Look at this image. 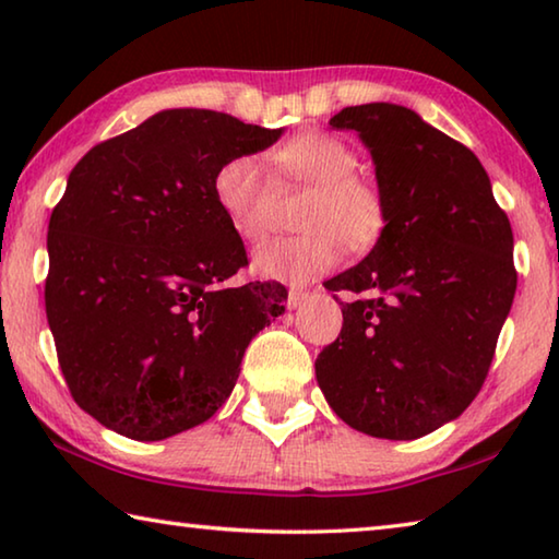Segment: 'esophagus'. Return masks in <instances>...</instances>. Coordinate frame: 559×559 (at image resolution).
<instances>
[{"mask_svg": "<svg viewBox=\"0 0 559 559\" xmlns=\"http://www.w3.org/2000/svg\"><path fill=\"white\" fill-rule=\"evenodd\" d=\"M306 300H308V293H306V290H296V288H293V290L288 293V308H290V310H298Z\"/></svg>", "mask_w": 559, "mask_h": 559, "instance_id": "obj_1", "label": "esophagus"}]
</instances>
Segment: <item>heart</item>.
I'll list each match as a JSON object with an SVG mask.
<instances>
[{"label": "heart", "instance_id": "obj_1", "mask_svg": "<svg viewBox=\"0 0 559 559\" xmlns=\"http://www.w3.org/2000/svg\"><path fill=\"white\" fill-rule=\"evenodd\" d=\"M273 165L283 182L313 187L302 231L273 239L253 253L261 276L302 286L333 271L353 249L372 246L384 229V200L372 182L357 177V155L343 140L328 132H302L273 150ZM212 194L226 224L241 241L253 243L266 236L276 200V187L253 157H231L216 169Z\"/></svg>", "mask_w": 559, "mask_h": 559}]
</instances>
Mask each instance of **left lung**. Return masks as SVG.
<instances>
[{"instance_id":"obj_1","label":"left lung","mask_w":559,"mask_h":559,"mask_svg":"<svg viewBox=\"0 0 559 559\" xmlns=\"http://www.w3.org/2000/svg\"><path fill=\"white\" fill-rule=\"evenodd\" d=\"M330 126L370 150L386 222L357 266L325 281L355 298L316 377L349 427L412 441L484 386L515 298L513 229L478 157L412 108L365 103Z\"/></svg>"}]
</instances>
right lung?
Instances as JSON below:
<instances>
[{
  "label": "right lung",
  "instance_id": "1",
  "mask_svg": "<svg viewBox=\"0 0 559 559\" xmlns=\"http://www.w3.org/2000/svg\"><path fill=\"white\" fill-rule=\"evenodd\" d=\"M281 135L173 108L71 169L46 239V318L71 396L103 427L135 441L200 427L229 400L251 340L286 310L281 283H226L246 249L212 194L226 159Z\"/></svg>",
  "mask_w": 559,
  "mask_h": 559
}]
</instances>
